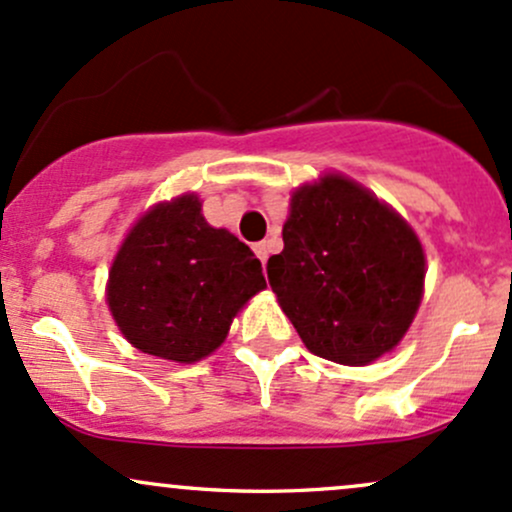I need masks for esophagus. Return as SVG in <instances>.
<instances>
[{"label": "esophagus", "mask_w": 512, "mask_h": 512, "mask_svg": "<svg viewBox=\"0 0 512 512\" xmlns=\"http://www.w3.org/2000/svg\"><path fill=\"white\" fill-rule=\"evenodd\" d=\"M252 250H255V255L260 257L262 265H267V257H269V240H262V243H255V245H252Z\"/></svg>", "instance_id": "esophagus-1"}]
</instances>
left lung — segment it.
I'll return each mask as SVG.
<instances>
[{
	"instance_id": "left-lung-1",
	"label": "left lung",
	"mask_w": 512,
	"mask_h": 512,
	"mask_svg": "<svg viewBox=\"0 0 512 512\" xmlns=\"http://www.w3.org/2000/svg\"><path fill=\"white\" fill-rule=\"evenodd\" d=\"M269 286L313 355L364 367L401 342L425 282L413 228L362 184L325 174L291 194Z\"/></svg>"
}]
</instances>
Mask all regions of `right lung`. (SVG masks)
<instances>
[{"mask_svg": "<svg viewBox=\"0 0 512 512\" xmlns=\"http://www.w3.org/2000/svg\"><path fill=\"white\" fill-rule=\"evenodd\" d=\"M265 286L255 252L226 228H211L199 196L184 194L131 228L106 301L133 347L192 364L221 347L240 308Z\"/></svg>", "mask_w": 512, "mask_h": 512, "instance_id": "add662e5", "label": "right lung"}]
</instances>
